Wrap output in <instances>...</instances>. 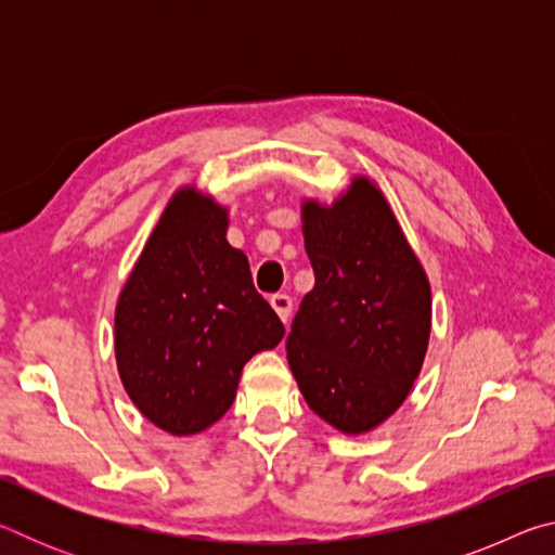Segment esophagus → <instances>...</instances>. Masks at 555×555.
Here are the masks:
<instances>
[{
	"instance_id": "34e87169",
	"label": "esophagus",
	"mask_w": 555,
	"mask_h": 555,
	"mask_svg": "<svg viewBox=\"0 0 555 555\" xmlns=\"http://www.w3.org/2000/svg\"><path fill=\"white\" fill-rule=\"evenodd\" d=\"M269 304H271V308H274L281 321L286 323L288 315H291V308H294V300H291V296L288 294H274L269 298Z\"/></svg>"
}]
</instances>
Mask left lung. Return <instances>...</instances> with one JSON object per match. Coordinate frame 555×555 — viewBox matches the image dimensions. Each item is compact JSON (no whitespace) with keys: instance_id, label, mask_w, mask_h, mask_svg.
I'll list each match as a JSON object with an SVG mask.
<instances>
[{"instance_id":"1","label":"left lung","mask_w":555,"mask_h":555,"mask_svg":"<svg viewBox=\"0 0 555 555\" xmlns=\"http://www.w3.org/2000/svg\"><path fill=\"white\" fill-rule=\"evenodd\" d=\"M300 218L315 286L291 325V372L325 424L370 434L401 406L424 364L428 276L367 176H354L333 205L304 201Z\"/></svg>"}]
</instances>
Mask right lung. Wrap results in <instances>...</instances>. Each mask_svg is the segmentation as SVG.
I'll list each match as a JSON object with an SVG mask.
<instances>
[{"label": "right lung", "instance_id": "1", "mask_svg": "<svg viewBox=\"0 0 555 555\" xmlns=\"http://www.w3.org/2000/svg\"><path fill=\"white\" fill-rule=\"evenodd\" d=\"M228 222L212 195L178 188L117 300L119 379L134 406L173 436L220 421L244 364L284 337L244 251L230 247Z\"/></svg>", "mask_w": 555, "mask_h": 555}]
</instances>
